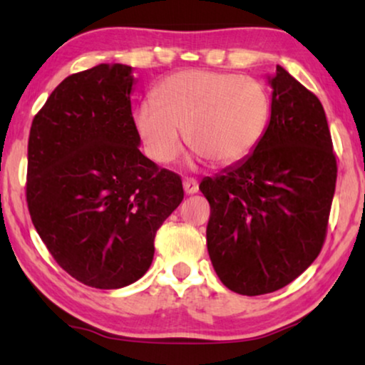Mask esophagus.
Segmentation results:
<instances>
[{
	"label": "esophagus",
	"instance_id": "34e87169",
	"mask_svg": "<svg viewBox=\"0 0 365 365\" xmlns=\"http://www.w3.org/2000/svg\"><path fill=\"white\" fill-rule=\"evenodd\" d=\"M183 188H185V193H187V195H193V193L198 192V182H196L195 178H185Z\"/></svg>",
	"mask_w": 365,
	"mask_h": 365
}]
</instances>
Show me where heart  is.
I'll list each match as a JSON object with an SVG mask.
<instances>
[{
    "label": "heart",
    "instance_id": "b5f03b06",
    "mask_svg": "<svg viewBox=\"0 0 365 365\" xmlns=\"http://www.w3.org/2000/svg\"><path fill=\"white\" fill-rule=\"evenodd\" d=\"M271 97L259 81L232 73L187 69L162 79L155 102H143L135 120L149 158L167 165L188 146L212 165L248 158L263 140Z\"/></svg>",
    "mask_w": 365,
    "mask_h": 365
}]
</instances>
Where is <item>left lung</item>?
Wrapping results in <instances>:
<instances>
[{"label": "left lung", "mask_w": 365, "mask_h": 365, "mask_svg": "<svg viewBox=\"0 0 365 365\" xmlns=\"http://www.w3.org/2000/svg\"><path fill=\"white\" fill-rule=\"evenodd\" d=\"M271 118L247 159L200 183L210 201L207 253L225 287L262 296L287 286L322 252L336 155L322 102L276 66Z\"/></svg>", "instance_id": "obj_1"}]
</instances>
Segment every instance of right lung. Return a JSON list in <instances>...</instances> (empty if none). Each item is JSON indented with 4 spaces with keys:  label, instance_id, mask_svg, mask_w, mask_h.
I'll list each match as a JSON object with an SVG mask.
<instances>
[{
    "label": "right lung",
    "instance_id": "1",
    "mask_svg": "<svg viewBox=\"0 0 365 365\" xmlns=\"http://www.w3.org/2000/svg\"><path fill=\"white\" fill-rule=\"evenodd\" d=\"M131 68L63 79L32 120L26 198L34 227L74 279L118 289L153 263L155 232L182 203V178L143 155Z\"/></svg>",
    "mask_w": 365,
    "mask_h": 365
}]
</instances>
